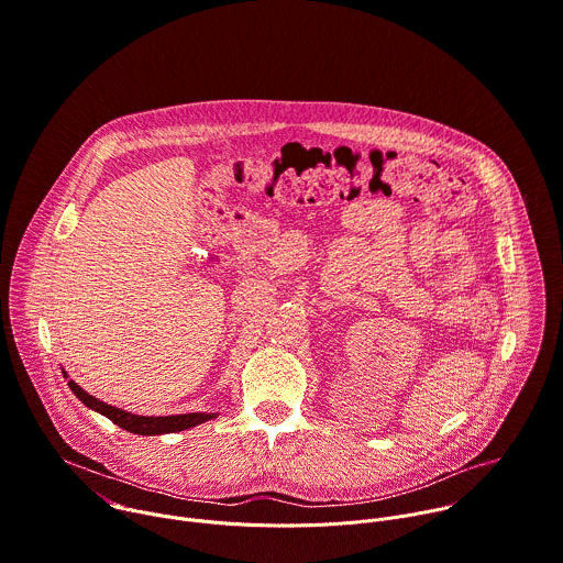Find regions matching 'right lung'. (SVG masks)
Here are the masks:
<instances>
[{"label":"right lung","instance_id":"1","mask_svg":"<svg viewBox=\"0 0 563 563\" xmlns=\"http://www.w3.org/2000/svg\"><path fill=\"white\" fill-rule=\"evenodd\" d=\"M64 376L68 378V373L64 371ZM68 387L73 389V394L92 411L106 416L108 420H112L117 427H121L123 431H130L134 435H165V433H178L185 429H192L197 424H203L208 420H214L219 413H183V416H134L130 411L117 409L108 402H101L99 398L86 394L75 380H68Z\"/></svg>","mask_w":563,"mask_h":563}]
</instances>
